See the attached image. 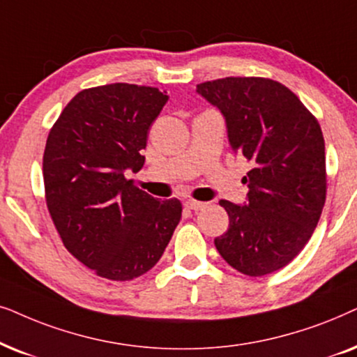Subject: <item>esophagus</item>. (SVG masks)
<instances>
[{
  "instance_id": "esophagus-1",
  "label": "esophagus",
  "mask_w": 357,
  "mask_h": 357,
  "mask_svg": "<svg viewBox=\"0 0 357 357\" xmlns=\"http://www.w3.org/2000/svg\"><path fill=\"white\" fill-rule=\"evenodd\" d=\"M184 207L189 208V211H201V208L206 207V204L199 201H186L184 202Z\"/></svg>"
}]
</instances>
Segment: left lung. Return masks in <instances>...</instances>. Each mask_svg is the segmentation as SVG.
Segmentation results:
<instances>
[{
	"label": "left lung",
	"mask_w": 357,
	"mask_h": 357,
	"mask_svg": "<svg viewBox=\"0 0 357 357\" xmlns=\"http://www.w3.org/2000/svg\"><path fill=\"white\" fill-rule=\"evenodd\" d=\"M197 93L220 109L231 149L253 165L243 178L248 202L220 201L230 223L213 243L240 273H274L303 250L325 206L320 123L291 89L269 78L228 76L197 84Z\"/></svg>",
	"instance_id": "obj_1"
}]
</instances>
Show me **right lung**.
<instances>
[{"label":"right lung","mask_w":357,"mask_h":357,"mask_svg":"<svg viewBox=\"0 0 357 357\" xmlns=\"http://www.w3.org/2000/svg\"><path fill=\"white\" fill-rule=\"evenodd\" d=\"M168 96L112 83L79 91L49 132L45 201L65 248L111 281H132L163 255L183 206L142 191L123 171L142 169L149 130Z\"/></svg>","instance_id":"right-lung-1"}]
</instances>
